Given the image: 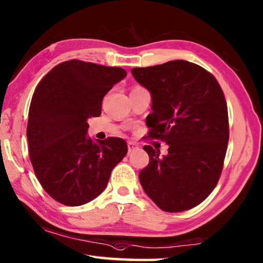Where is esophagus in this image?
Returning a JSON list of instances; mask_svg holds the SVG:
<instances>
[{"mask_svg": "<svg viewBox=\"0 0 263 263\" xmlns=\"http://www.w3.org/2000/svg\"><path fill=\"white\" fill-rule=\"evenodd\" d=\"M127 148H128V153H131V152H133V151L138 148V144H136V142H133V141H128Z\"/></svg>", "mask_w": 263, "mask_h": 263, "instance_id": "esophagus-1", "label": "esophagus"}]
</instances>
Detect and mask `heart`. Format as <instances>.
<instances>
[{"label":"heart","mask_w":263,"mask_h":263,"mask_svg":"<svg viewBox=\"0 0 263 263\" xmlns=\"http://www.w3.org/2000/svg\"><path fill=\"white\" fill-rule=\"evenodd\" d=\"M136 88H137V87H136Z\"/></svg>","instance_id":"b5f03b06"}]
</instances>
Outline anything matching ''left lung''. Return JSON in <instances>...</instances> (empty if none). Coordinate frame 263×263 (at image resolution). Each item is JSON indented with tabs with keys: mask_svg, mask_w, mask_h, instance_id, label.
<instances>
[{
	"mask_svg": "<svg viewBox=\"0 0 263 263\" xmlns=\"http://www.w3.org/2000/svg\"><path fill=\"white\" fill-rule=\"evenodd\" d=\"M131 73L152 96L148 137L169 145L163 157L144 146L149 163L139 173L142 189L163 211L197 206L215 189L224 166L229 142L224 92L211 73L185 60Z\"/></svg>",
	"mask_w": 263,
	"mask_h": 263,
	"instance_id": "obj_1",
	"label": "left lung"
}]
</instances>
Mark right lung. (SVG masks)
<instances>
[{"instance_id": "add662e5", "label": "right lung", "mask_w": 263, "mask_h": 263, "mask_svg": "<svg viewBox=\"0 0 263 263\" xmlns=\"http://www.w3.org/2000/svg\"><path fill=\"white\" fill-rule=\"evenodd\" d=\"M125 77L121 67L73 59L53 67L35 88L26 128L30 160L57 202L79 206L92 201L126 155L122 138L95 142L87 136V119L99 117L103 97Z\"/></svg>"}]
</instances>
